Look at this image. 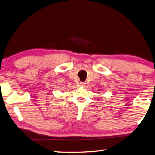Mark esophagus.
Masks as SVG:
<instances>
[{
	"instance_id": "esophagus-1",
	"label": "esophagus",
	"mask_w": 155,
	"mask_h": 155,
	"mask_svg": "<svg viewBox=\"0 0 155 155\" xmlns=\"http://www.w3.org/2000/svg\"><path fill=\"white\" fill-rule=\"evenodd\" d=\"M85 85H86V83H85V82H81L80 83L81 86H85Z\"/></svg>"
}]
</instances>
